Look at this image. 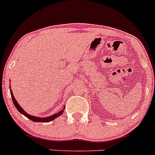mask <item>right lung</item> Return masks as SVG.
Returning <instances> with one entry per match:
<instances>
[{"label": "right lung", "mask_w": 155, "mask_h": 155, "mask_svg": "<svg viewBox=\"0 0 155 155\" xmlns=\"http://www.w3.org/2000/svg\"><path fill=\"white\" fill-rule=\"evenodd\" d=\"M10 92H11V95H12V101H13V103H14V105H15V107H16V108L17 109V110H18L20 113H21L22 114H23V115L25 116H26V117H27L28 119H31V121H35V122H49V121H53V120H54L55 118L58 117V116H60L61 115H62V114H63L64 110L59 111L58 114H54V115L50 116H49V117H47V118L36 117V116H33L29 115V114H28L27 113H25V111L23 110V109H22V107H20V105H19V104L17 103V102L16 101V100H15V97H14V95H13V94H12V90H10Z\"/></svg>", "instance_id": "1"}]
</instances>
